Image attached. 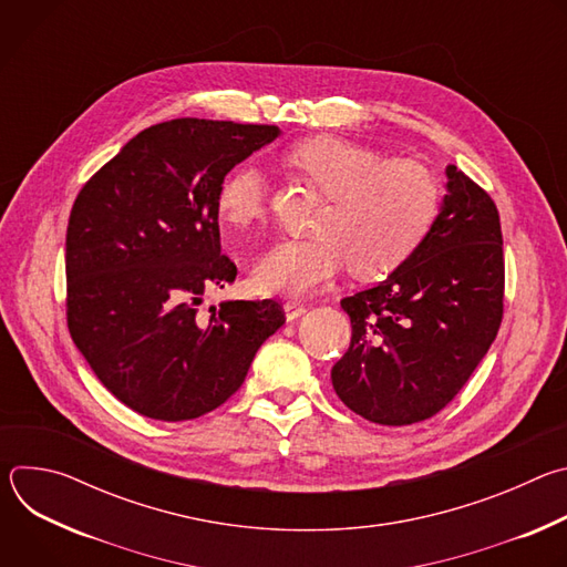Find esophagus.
<instances>
[{"label": "esophagus", "instance_id": "obj_1", "mask_svg": "<svg viewBox=\"0 0 567 567\" xmlns=\"http://www.w3.org/2000/svg\"><path fill=\"white\" fill-rule=\"evenodd\" d=\"M305 311H307V307H305L302 302H298V300H287V302H285V316H287L289 322L296 320V318H300Z\"/></svg>", "mask_w": 567, "mask_h": 567}]
</instances>
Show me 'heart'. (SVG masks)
<instances>
[{
  "mask_svg": "<svg viewBox=\"0 0 567 567\" xmlns=\"http://www.w3.org/2000/svg\"><path fill=\"white\" fill-rule=\"evenodd\" d=\"M291 166L330 204L313 237L280 239L254 267V289L265 296H307L330 285L350 262L374 278L409 260L440 210L433 173L413 158H383L377 150L316 136L289 150ZM267 175L241 164L217 190L219 217L233 228H251L267 215Z\"/></svg>",
  "mask_w": 567,
  "mask_h": 567,
  "instance_id": "b5f03b06",
  "label": "heart"
}]
</instances>
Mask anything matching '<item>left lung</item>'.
<instances>
[{
    "label": "left lung",
    "mask_w": 567,
    "mask_h": 567,
    "mask_svg": "<svg viewBox=\"0 0 567 567\" xmlns=\"http://www.w3.org/2000/svg\"><path fill=\"white\" fill-rule=\"evenodd\" d=\"M440 215L383 282L341 300L352 341L332 368L357 415L406 426L440 413L492 348L505 296L501 215L455 166Z\"/></svg>",
    "instance_id": "obj_1"
}]
</instances>
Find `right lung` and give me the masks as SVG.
<instances>
[{
	"mask_svg": "<svg viewBox=\"0 0 567 567\" xmlns=\"http://www.w3.org/2000/svg\"><path fill=\"white\" fill-rule=\"evenodd\" d=\"M276 125L175 118L152 125L78 193L66 226V326L101 383L161 422L202 417L245 383L282 326L276 300L206 291L235 280L221 256L217 190Z\"/></svg>",
	"mask_w": 567,
	"mask_h": 567,
	"instance_id": "1",
	"label": "right lung"
}]
</instances>
